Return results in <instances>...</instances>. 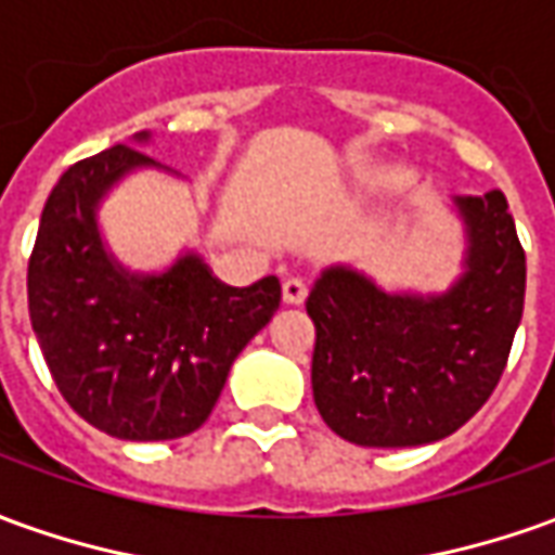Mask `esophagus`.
<instances>
[{
	"label": "esophagus",
	"instance_id": "34e87169",
	"mask_svg": "<svg viewBox=\"0 0 555 555\" xmlns=\"http://www.w3.org/2000/svg\"><path fill=\"white\" fill-rule=\"evenodd\" d=\"M308 299V284L301 278H286L284 281V301L286 305H301Z\"/></svg>",
	"mask_w": 555,
	"mask_h": 555
}]
</instances>
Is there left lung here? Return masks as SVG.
<instances>
[{
	"label": "left lung",
	"mask_w": 555,
	"mask_h": 555,
	"mask_svg": "<svg viewBox=\"0 0 555 555\" xmlns=\"http://www.w3.org/2000/svg\"><path fill=\"white\" fill-rule=\"evenodd\" d=\"M468 271L444 296H387L347 269L308 296L311 387L344 441L416 447L465 426L499 387L526 299V250L502 190L456 198Z\"/></svg>",
	"instance_id": "obj_1"
}]
</instances>
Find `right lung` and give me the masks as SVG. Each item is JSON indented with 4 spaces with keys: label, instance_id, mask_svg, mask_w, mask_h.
Instances as JSON below:
<instances>
[{
    "label": "right lung",
    "instance_id": "obj_1",
    "mask_svg": "<svg viewBox=\"0 0 555 555\" xmlns=\"http://www.w3.org/2000/svg\"><path fill=\"white\" fill-rule=\"evenodd\" d=\"M135 166L154 159L114 144L63 171L41 211L26 296L75 414L124 441H171L211 416L235 357L278 311L281 284L227 286L196 256L159 278L117 269L99 241L95 202Z\"/></svg>",
    "mask_w": 555,
    "mask_h": 555
}]
</instances>
